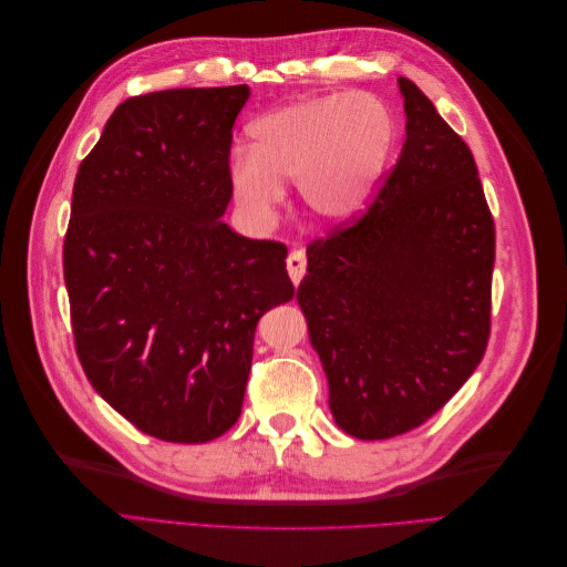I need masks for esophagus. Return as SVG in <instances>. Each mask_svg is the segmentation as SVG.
Listing matches in <instances>:
<instances>
[{"label":"esophagus","mask_w":567,"mask_h":567,"mask_svg":"<svg viewBox=\"0 0 567 567\" xmlns=\"http://www.w3.org/2000/svg\"><path fill=\"white\" fill-rule=\"evenodd\" d=\"M286 269H288L290 281L298 286L302 281V277H305V269H307V255H305V250H293V252H290L288 260H286Z\"/></svg>","instance_id":"obj_1"}]
</instances>
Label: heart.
<instances>
[{
    "instance_id": "obj_1",
    "label": "heart",
    "mask_w": 567,
    "mask_h": 567,
    "mask_svg": "<svg viewBox=\"0 0 567 567\" xmlns=\"http://www.w3.org/2000/svg\"><path fill=\"white\" fill-rule=\"evenodd\" d=\"M250 151L236 153L229 186L241 213L269 219L284 203V182L298 184L319 225H350L381 192L398 146V120L373 94L302 96L255 117Z\"/></svg>"
}]
</instances>
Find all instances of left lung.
<instances>
[{"label": "left lung", "mask_w": 567, "mask_h": 567, "mask_svg": "<svg viewBox=\"0 0 567 567\" xmlns=\"http://www.w3.org/2000/svg\"><path fill=\"white\" fill-rule=\"evenodd\" d=\"M406 140L369 213L307 248L298 305L340 431L388 440L450 402L489 336L494 221L466 142L398 78Z\"/></svg>", "instance_id": "1"}]
</instances>
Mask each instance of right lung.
Returning a JSON list of instances; mask_svg holds the SVG:
<instances>
[{
	"mask_svg": "<svg viewBox=\"0 0 567 567\" xmlns=\"http://www.w3.org/2000/svg\"><path fill=\"white\" fill-rule=\"evenodd\" d=\"M248 84L120 104L82 161L63 274L94 390L142 433L200 444L241 416L255 326L293 298L286 246L225 219Z\"/></svg>",
	"mask_w": 567,
	"mask_h": 567,
	"instance_id": "1",
	"label": "right lung"
}]
</instances>
